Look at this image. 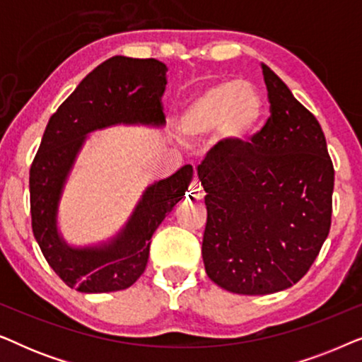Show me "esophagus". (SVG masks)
Wrapping results in <instances>:
<instances>
[{"instance_id": "obj_1", "label": "esophagus", "mask_w": 362, "mask_h": 362, "mask_svg": "<svg viewBox=\"0 0 362 362\" xmlns=\"http://www.w3.org/2000/svg\"><path fill=\"white\" fill-rule=\"evenodd\" d=\"M204 189H202V186H201V182L197 181V180H194L191 182V186H189V191H187V199H191V201H201V199H204Z\"/></svg>"}]
</instances>
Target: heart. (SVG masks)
<instances>
[{"mask_svg":"<svg viewBox=\"0 0 362 362\" xmlns=\"http://www.w3.org/2000/svg\"><path fill=\"white\" fill-rule=\"evenodd\" d=\"M264 110V98L255 86L244 81L217 82L181 108L176 130L187 141L214 132L224 150L239 151L259 132Z\"/></svg>","mask_w":362,"mask_h":362,"instance_id":"heart-1","label":"heart"}]
</instances>
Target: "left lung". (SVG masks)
<instances>
[{"mask_svg": "<svg viewBox=\"0 0 362 362\" xmlns=\"http://www.w3.org/2000/svg\"><path fill=\"white\" fill-rule=\"evenodd\" d=\"M270 118L239 151L207 153L202 260L232 293L269 295L310 270L329 234L334 168L318 120L262 64Z\"/></svg>", "mask_w": 362, "mask_h": 362, "instance_id": "left-lung-1", "label": "left lung"}]
</instances>
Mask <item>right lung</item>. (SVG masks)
Listing matches in <instances>:
<instances>
[{
  "label": "right lung",
  "mask_w": 362,
  "mask_h": 362,
  "mask_svg": "<svg viewBox=\"0 0 362 362\" xmlns=\"http://www.w3.org/2000/svg\"><path fill=\"white\" fill-rule=\"evenodd\" d=\"M168 67L156 59L110 57L93 69L49 118L29 171L33 232L44 259L71 288L82 293L125 290L140 279L150 239L192 180L186 165L143 192L125 227L108 242L72 247L57 229L64 186L88 133L113 125H165L161 97Z\"/></svg>",
  "instance_id": "right-lung-1"
}]
</instances>
